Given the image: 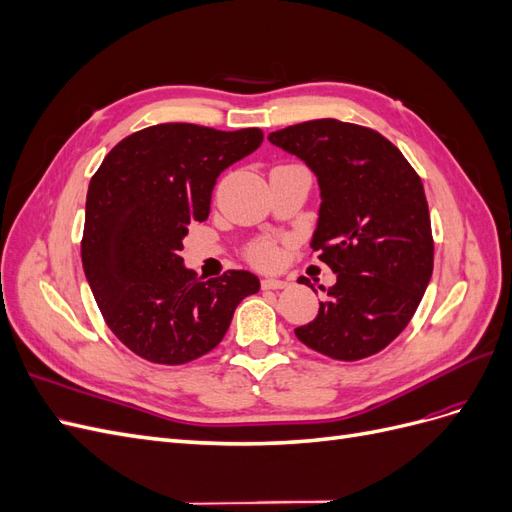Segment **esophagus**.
<instances>
[{
  "mask_svg": "<svg viewBox=\"0 0 512 512\" xmlns=\"http://www.w3.org/2000/svg\"><path fill=\"white\" fill-rule=\"evenodd\" d=\"M286 286H288V282L277 280V277H265V280H262V288L265 290H282Z\"/></svg>",
  "mask_w": 512,
  "mask_h": 512,
  "instance_id": "esophagus-1",
  "label": "esophagus"
}]
</instances>
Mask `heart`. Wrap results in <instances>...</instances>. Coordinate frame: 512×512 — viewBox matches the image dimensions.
I'll use <instances>...</instances> for the list:
<instances>
[{"mask_svg":"<svg viewBox=\"0 0 512 512\" xmlns=\"http://www.w3.org/2000/svg\"><path fill=\"white\" fill-rule=\"evenodd\" d=\"M247 258H250L254 265L260 267H271L280 260V247L273 239H258L250 247H247Z\"/></svg>","mask_w":512,"mask_h":512,"instance_id":"b5f03b06","label":"heart"}]
</instances>
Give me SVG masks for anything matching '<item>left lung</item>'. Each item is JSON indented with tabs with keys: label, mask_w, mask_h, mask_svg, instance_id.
I'll return each instance as SVG.
<instances>
[{
	"label": "left lung",
	"mask_w": 512,
	"mask_h": 512,
	"mask_svg": "<svg viewBox=\"0 0 512 512\" xmlns=\"http://www.w3.org/2000/svg\"><path fill=\"white\" fill-rule=\"evenodd\" d=\"M269 141L316 173L322 205L312 250L337 273L318 316L294 335L335 361L378 354L408 327L431 280L421 177L389 138L356 123L303 121Z\"/></svg>",
	"instance_id": "8db88e82"
}]
</instances>
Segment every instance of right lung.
<instances>
[{
    "label": "right lung",
    "instance_id": "add662e5",
    "mask_svg": "<svg viewBox=\"0 0 512 512\" xmlns=\"http://www.w3.org/2000/svg\"><path fill=\"white\" fill-rule=\"evenodd\" d=\"M262 130L160 123L117 143L89 181L81 258L108 329L141 359L183 365L222 342L250 271L203 282L183 267V237L205 222L215 179L250 156Z\"/></svg>",
    "mask_w": 512,
    "mask_h": 512
}]
</instances>
